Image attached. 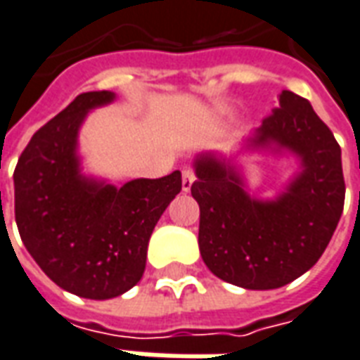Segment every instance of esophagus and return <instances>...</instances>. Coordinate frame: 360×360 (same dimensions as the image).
Masks as SVG:
<instances>
[{"instance_id":"1","label":"esophagus","mask_w":360,"mask_h":360,"mask_svg":"<svg viewBox=\"0 0 360 360\" xmlns=\"http://www.w3.org/2000/svg\"><path fill=\"white\" fill-rule=\"evenodd\" d=\"M195 182V174H193V170L191 169H184L182 170V191H188L191 190V186Z\"/></svg>"}]
</instances>
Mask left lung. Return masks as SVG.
<instances>
[{"label":"left lung","mask_w":360,"mask_h":360,"mask_svg":"<svg viewBox=\"0 0 360 360\" xmlns=\"http://www.w3.org/2000/svg\"><path fill=\"white\" fill-rule=\"evenodd\" d=\"M271 112L231 153L201 151L193 159L202 262L247 290L279 288L311 269L344 210L342 150L330 129L290 91ZM252 155L295 165L271 198L250 193L242 161Z\"/></svg>","instance_id":"1"}]
</instances>
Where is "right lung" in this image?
<instances>
[{
  "label": "right lung",
  "instance_id": "1",
  "mask_svg": "<svg viewBox=\"0 0 360 360\" xmlns=\"http://www.w3.org/2000/svg\"><path fill=\"white\" fill-rule=\"evenodd\" d=\"M117 94L91 91L32 136L16 163L15 218L24 247L49 279L89 300H110L142 279L151 231L182 190V172L121 188L83 170L79 131Z\"/></svg>",
  "mask_w": 360,
  "mask_h": 360
}]
</instances>
